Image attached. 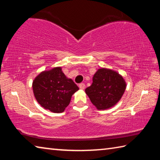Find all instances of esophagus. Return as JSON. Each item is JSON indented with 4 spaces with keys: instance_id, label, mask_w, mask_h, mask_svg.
<instances>
[{
    "instance_id": "esophagus-1",
    "label": "esophagus",
    "mask_w": 160,
    "mask_h": 160,
    "mask_svg": "<svg viewBox=\"0 0 160 160\" xmlns=\"http://www.w3.org/2000/svg\"><path fill=\"white\" fill-rule=\"evenodd\" d=\"M79 88L80 89V90H85V85L84 83H80L79 85Z\"/></svg>"
}]
</instances>
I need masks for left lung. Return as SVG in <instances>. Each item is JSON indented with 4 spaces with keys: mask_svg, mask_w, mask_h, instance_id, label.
<instances>
[{
    "mask_svg": "<svg viewBox=\"0 0 160 160\" xmlns=\"http://www.w3.org/2000/svg\"><path fill=\"white\" fill-rule=\"evenodd\" d=\"M126 88L122 75L115 70L101 68L94 75L92 84L85 89V93L97 109L105 110L120 101Z\"/></svg>",
    "mask_w": 160,
    "mask_h": 160,
    "instance_id": "obj_1",
    "label": "left lung"
}]
</instances>
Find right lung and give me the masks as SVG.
I'll use <instances>...</instances> for the list:
<instances>
[{
    "label": "right lung",
    "mask_w": 160,
    "mask_h": 160,
    "mask_svg": "<svg viewBox=\"0 0 160 160\" xmlns=\"http://www.w3.org/2000/svg\"><path fill=\"white\" fill-rule=\"evenodd\" d=\"M32 90L35 99L44 109L62 113L79 88L66 76L61 67H54L41 72L34 78Z\"/></svg>",
    "instance_id": "1"
}]
</instances>
